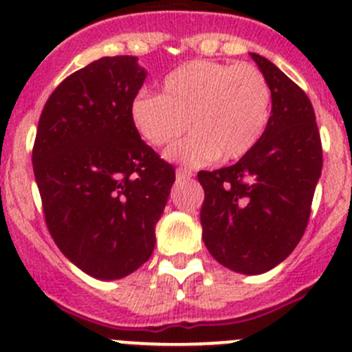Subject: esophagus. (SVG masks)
<instances>
[{"label": "esophagus", "instance_id": "1", "mask_svg": "<svg viewBox=\"0 0 352 352\" xmlns=\"http://www.w3.org/2000/svg\"><path fill=\"white\" fill-rule=\"evenodd\" d=\"M175 175H177V180H188L194 177V172H192V170H187V168H177Z\"/></svg>", "mask_w": 352, "mask_h": 352}]
</instances>
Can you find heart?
I'll return each instance as SVG.
<instances>
[{
    "instance_id": "obj_1",
    "label": "heart",
    "mask_w": 352,
    "mask_h": 352,
    "mask_svg": "<svg viewBox=\"0 0 352 352\" xmlns=\"http://www.w3.org/2000/svg\"><path fill=\"white\" fill-rule=\"evenodd\" d=\"M272 116V89L250 64L192 60L162 82V94L140 92L129 104L135 131L151 146H166L187 128L188 138L166 158L192 166L246 157L260 143Z\"/></svg>"
}]
</instances>
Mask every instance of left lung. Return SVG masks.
I'll list each match as a JSON object with an SVG mask.
<instances>
[{
  "mask_svg": "<svg viewBox=\"0 0 352 352\" xmlns=\"http://www.w3.org/2000/svg\"><path fill=\"white\" fill-rule=\"evenodd\" d=\"M272 89L260 143L234 165L199 172L202 239L214 260L243 275L280 265L305 232L322 172V145L310 99L268 58L250 54Z\"/></svg>",
  "mask_w": 352,
  "mask_h": 352,
  "instance_id": "8db88e82",
  "label": "left lung"
}]
</instances>
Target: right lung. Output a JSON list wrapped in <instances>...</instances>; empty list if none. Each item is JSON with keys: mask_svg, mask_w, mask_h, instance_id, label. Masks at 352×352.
Listing matches in <instances>:
<instances>
[{"mask_svg": "<svg viewBox=\"0 0 352 352\" xmlns=\"http://www.w3.org/2000/svg\"><path fill=\"white\" fill-rule=\"evenodd\" d=\"M145 79L131 55L91 62L52 92L36 129L32 162L47 228L98 280L124 278L148 261L175 182L129 120Z\"/></svg>", "mask_w": 352, "mask_h": 352, "instance_id": "right-lung-1", "label": "right lung"}]
</instances>
